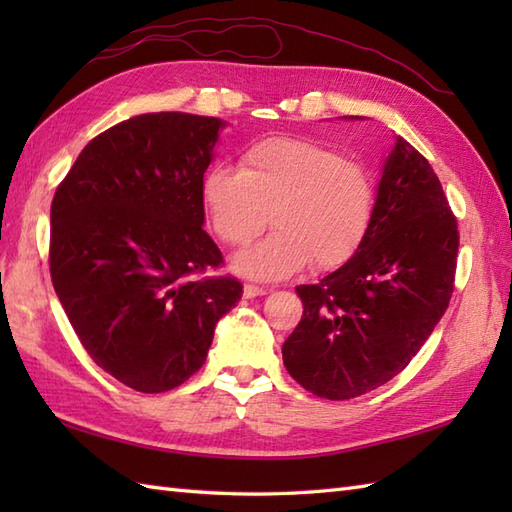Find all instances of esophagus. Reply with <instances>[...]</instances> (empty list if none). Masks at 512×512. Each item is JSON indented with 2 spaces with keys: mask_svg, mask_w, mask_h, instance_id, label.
Masks as SVG:
<instances>
[{
  "mask_svg": "<svg viewBox=\"0 0 512 512\" xmlns=\"http://www.w3.org/2000/svg\"><path fill=\"white\" fill-rule=\"evenodd\" d=\"M262 295H268V288L255 286V284L244 286V299H255V297H262Z\"/></svg>",
  "mask_w": 512,
  "mask_h": 512,
  "instance_id": "34e87169",
  "label": "esophagus"
}]
</instances>
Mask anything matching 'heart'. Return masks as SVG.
I'll return each mask as SVG.
<instances>
[{
  "label": "heart",
  "instance_id": "1",
  "mask_svg": "<svg viewBox=\"0 0 512 512\" xmlns=\"http://www.w3.org/2000/svg\"><path fill=\"white\" fill-rule=\"evenodd\" d=\"M202 204L215 235L246 246L233 259L239 275L279 281L306 266L332 270L350 262L374 215V182L356 160L312 140L266 138L250 145L242 165H213L202 178Z\"/></svg>",
  "mask_w": 512,
  "mask_h": 512
}]
</instances>
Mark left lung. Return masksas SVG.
I'll return each instance as SVG.
<instances>
[{"label":"left lung","instance_id":"left-lung-1","mask_svg":"<svg viewBox=\"0 0 512 512\" xmlns=\"http://www.w3.org/2000/svg\"><path fill=\"white\" fill-rule=\"evenodd\" d=\"M458 246L429 160L396 136L358 253L297 288L303 317L281 347L288 374L328 400L363 396L400 374L449 308Z\"/></svg>","mask_w":512,"mask_h":512}]
</instances>
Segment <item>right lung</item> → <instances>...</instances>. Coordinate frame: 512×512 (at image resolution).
<instances>
[{
  "instance_id": "right-lung-1",
  "label": "right lung",
  "mask_w": 512,
  "mask_h": 512,
  "mask_svg": "<svg viewBox=\"0 0 512 512\" xmlns=\"http://www.w3.org/2000/svg\"><path fill=\"white\" fill-rule=\"evenodd\" d=\"M222 118L140 114L90 140L54 193L50 275L85 352L123 385L160 394L204 365L242 299L204 231L202 178Z\"/></svg>"
}]
</instances>
